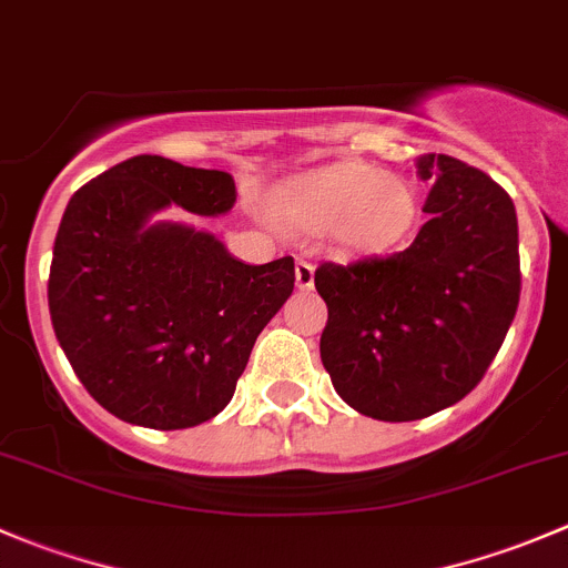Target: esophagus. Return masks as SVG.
I'll list each match as a JSON object with an SVG mask.
<instances>
[{
  "instance_id": "34e87169",
  "label": "esophagus",
  "mask_w": 568,
  "mask_h": 568,
  "mask_svg": "<svg viewBox=\"0 0 568 568\" xmlns=\"http://www.w3.org/2000/svg\"><path fill=\"white\" fill-rule=\"evenodd\" d=\"M296 288L300 291H311L313 283H316V268H313V263L307 261H296Z\"/></svg>"
}]
</instances>
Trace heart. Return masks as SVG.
<instances>
[{
	"label": "heart",
	"instance_id": "heart-1",
	"mask_svg": "<svg viewBox=\"0 0 568 568\" xmlns=\"http://www.w3.org/2000/svg\"><path fill=\"white\" fill-rule=\"evenodd\" d=\"M274 214L302 231H329L359 255H382L409 233L417 205L409 183L371 164H329L291 183L272 203Z\"/></svg>",
	"mask_w": 568,
	"mask_h": 568
}]
</instances>
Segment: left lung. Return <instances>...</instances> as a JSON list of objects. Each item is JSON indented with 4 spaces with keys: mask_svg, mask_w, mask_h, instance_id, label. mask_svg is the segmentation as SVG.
Wrapping results in <instances>:
<instances>
[{
    "mask_svg": "<svg viewBox=\"0 0 568 568\" xmlns=\"http://www.w3.org/2000/svg\"><path fill=\"white\" fill-rule=\"evenodd\" d=\"M428 222L390 257L321 263V363L359 415L406 423L484 379L519 305L517 209L489 175L445 153L417 159Z\"/></svg>",
    "mask_w": 568,
    "mask_h": 568,
    "instance_id": "obj_1",
    "label": "left lung"
}]
</instances>
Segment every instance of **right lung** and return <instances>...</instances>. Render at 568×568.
I'll use <instances>...</instances> for the list:
<instances>
[{"label":"right lung","mask_w":568,"mask_h":568,"mask_svg":"<svg viewBox=\"0 0 568 568\" xmlns=\"http://www.w3.org/2000/svg\"><path fill=\"white\" fill-rule=\"evenodd\" d=\"M222 170L134 156L84 183L54 239L49 313L88 393L134 426L192 428L231 404L263 326L294 291V257L239 261L170 205L222 216Z\"/></svg>","instance_id":"add662e5"}]
</instances>
